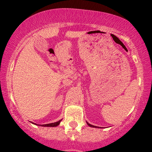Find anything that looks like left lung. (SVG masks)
Returning a JSON list of instances; mask_svg holds the SVG:
<instances>
[{
    "instance_id": "left-lung-1",
    "label": "left lung",
    "mask_w": 152,
    "mask_h": 152,
    "mask_svg": "<svg viewBox=\"0 0 152 152\" xmlns=\"http://www.w3.org/2000/svg\"><path fill=\"white\" fill-rule=\"evenodd\" d=\"M87 124H88V126H91V127H96V126H93V125H91V124H88V122H87Z\"/></svg>"
}]
</instances>
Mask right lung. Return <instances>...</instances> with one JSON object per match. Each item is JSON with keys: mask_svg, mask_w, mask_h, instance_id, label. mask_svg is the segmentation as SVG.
Wrapping results in <instances>:
<instances>
[{"mask_svg": "<svg viewBox=\"0 0 152 152\" xmlns=\"http://www.w3.org/2000/svg\"><path fill=\"white\" fill-rule=\"evenodd\" d=\"M60 122H61V120H59L58 122H54V123H50V124H43V125L41 126H57L59 124Z\"/></svg>", "mask_w": 152, "mask_h": 152, "instance_id": "1", "label": "right lung"}]
</instances>
